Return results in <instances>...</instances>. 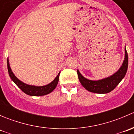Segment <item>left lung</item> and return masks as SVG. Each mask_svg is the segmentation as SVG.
<instances>
[{
    "instance_id": "left-lung-1",
    "label": "left lung",
    "mask_w": 134,
    "mask_h": 134,
    "mask_svg": "<svg viewBox=\"0 0 134 134\" xmlns=\"http://www.w3.org/2000/svg\"><path fill=\"white\" fill-rule=\"evenodd\" d=\"M128 53L125 48V58L122 66L117 72L108 78L100 80L93 81L84 78L80 73L78 70H77V74L81 84L87 91L95 93H108L114 90L125 77L128 69Z\"/></svg>"
}]
</instances>
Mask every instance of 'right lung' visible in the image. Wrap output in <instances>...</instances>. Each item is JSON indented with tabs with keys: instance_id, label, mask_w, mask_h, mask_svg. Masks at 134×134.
I'll use <instances>...</instances> for the list:
<instances>
[{
	"instance_id": "obj_1",
	"label": "right lung",
	"mask_w": 134,
	"mask_h": 134,
	"mask_svg": "<svg viewBox=\"0 0 134 134\" xmlns=\"http://www.w3.org/2000/svg\"><path fill=\"white\" fill-rule=\"evenodd\" d=\"M7 65H8V73L9 76H10L11 79L23 91L24 93H26V94L30 96H43L46 95V94H48V93H51L57 86L58 83L59 81V73L58 75L56 77L54 80L52 81L51 83L47 85V86H30V85H27L26 83H23L21 81H20L13 72L12 71L10 67H9L8 58L7 60Z\"/></svg>"
}]
</instances>
